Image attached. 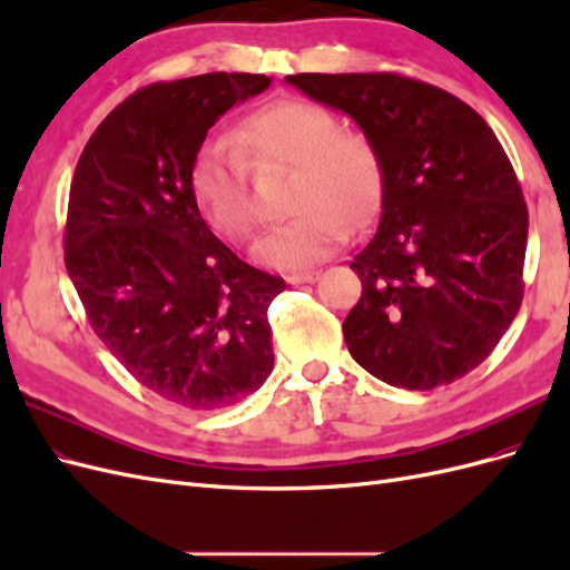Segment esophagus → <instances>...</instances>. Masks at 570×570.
<instances>
[{
    "mask_svg": "<svg viewBox=\"0 0 570 570\" xmlns=\"http://www.w3.org/2000/svg\"><path fill=\"white\" fill-rule=\"evenodd\" d=\"M318 278V271H304V273H289L287 283L289 285H302V283H314Z\"/></svg>",
    "mask_w": 570,
    "mask_h": 570,
    "instance_id": "obj_1",
    "label": "esophagus"
}]
</instances>
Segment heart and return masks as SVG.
Wrapping results in <instances>:
<instances>
[{"label":"heart","instance_id":"1","mask_svg":"<svg viewBox=\"0 0 570 570\" xmlns=\"http://www.w3.org/2000/svg\"><path fill=\"white\" fill-rule=\"evenodd\" d=\"M230 140L258 168H287L283 226L256 247L278 268H304L331 256L347 230L366 228L385 189L383 154L366 132L342 128L335 111L306 99H275L247 114ZM239 156V157H240ZM238 157V158H239ZM220 142L204 145L189 164V193L209 226L235 245L256 230L247 170Z\"/></svg>","mask_w":570,"mask_h":570}]
</instances>
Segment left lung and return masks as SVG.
<instances>
[{"label":"left lung","mask_w":570,"mask_h":570,"mask_svg":"<svg viewBox=\"0 0 570 570\" xmlns=\"http://www.w3.org/2000/svg\"><path fill=\"white\" fill-rule=\"evenodd\" d=\"M350 114L383 154L375 233L350 268L361 297L342 323L358 366L404 390L478 368L523 302L528 206L497 135L475 109L400 73L287 76Z\"/></svg>","instance_id":"obj_1"}]
</instances>
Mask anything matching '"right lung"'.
Masks as SVG:
<instances>
[{
	"mask_svg": "<svg viewBox=\"0 0 570 570\" xmlns=\"http://www.w3.org/2000/svg\"><path fill=\"white\" fill-rule=\"evenodd\" d=\"M262 73L151 82L101 120L68 195L63 262L97 337L137 383L189 411L230 406L273 368L268 306L285 289L209 230L189 164Z\"/></svg>",
	"mask_w": 570,
	"mask_h": 570,
	"instance_id": "right-lung-1",
	"label": "right lung"
}]
</instances>
